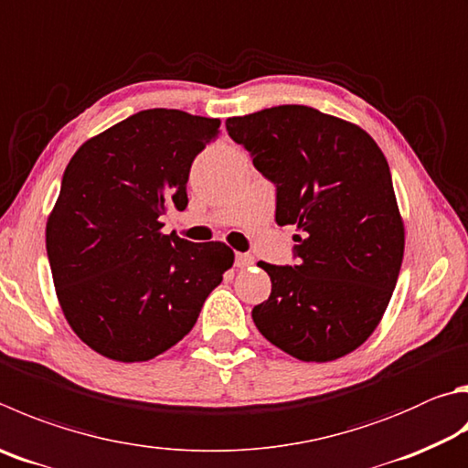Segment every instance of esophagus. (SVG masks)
I'll use <instances>...</instances> for the list:
<instances>
[{
	"label": "esophagus",
	"mask_w": 468,
	"mask_h": 468,
	"mask_svg": "<svg viewBox=\"0 0 468 468\" xmlns=\"http://www.w3.org/2000/svg\"><path fill=\"white\" fill-rule=\"evenodd\" d=\"M253 263L251 253H235V266L237 268H250Z\"/></svg>",
	"instance_id": "1"
}]
</instances>
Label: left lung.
<instances>
[{"instance_id": "obj_1", "label": "left lung", "mask_w": 468, "mask_h": 468, "mask_svg": "<svg viewBox=\"0 0 468 468\" xmlns=\"http://www.w3.org/2000/svg\"><path fill=\"white\" fill-rule=\"evenodd\" d=\"M227 133L276 186V223L294 225V266L251 311L260 334L304 362H329L370 337L395 291L405 233L385 155L360 126L284 104L227 118Z\"/></svg>"}]
</instances>
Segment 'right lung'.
I'll return each instance as SVG.
<instances>
[{"label":"right lung","instance_id":"1","mask_svg":"<svg viewBox=\"0 0 468 468\" xmlns=\"http://www.w3.org/2000/svg\"><path fill=\"white\" fill-rule=\"evenodd\" d=\"M218 133V118L141 110L65 169L47 256L65 319L110 360L145 362L180 342L233 266L225 243L159 231L169 207H188L192 161Z\"/></svg>","mask_w":468,"mask_h":468}]
</instances>
